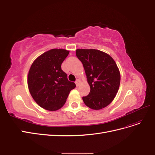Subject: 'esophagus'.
<instances>
[{"mask_svg": "<svg viewBox=\"0 0 155 155\" xmlns=\"http://www.w3.org/2000/svg\"><path fill=\"white\" fill-rule=\"evenodd\" d=\"M79 83H80V81H79V79H77V80L76 81V85L77 87L79 86Z\"/></svg>", "mask_w": 155, "mask_h": 155, "instance_id": "34e87169", "label": "esophagus"}]
</instances>
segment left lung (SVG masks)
<instances>
[{"label":"left lung","instance_id":"obj_1","mask_svg":"<svg viewBox=\"0 0 155 155\" xmlns=\"http://www.w3.org/2000/svg\"><path fill=\"white\" fill-rule=\"evenodd\" d=\"M91 87L88 95L83 97L85 104L92 109H103L114 100L120 84V73L110 56L95 49H77Z\"/></svg>","mask_w":155,"mask_h":155}]
</instances>
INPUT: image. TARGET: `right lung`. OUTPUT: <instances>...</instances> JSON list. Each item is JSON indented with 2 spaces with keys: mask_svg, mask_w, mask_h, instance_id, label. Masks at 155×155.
<instances>
[{
  "mask_svg": "<svg viewBox=\"0 0 155 155\" xmlns=\"http://www.w3.org/2000/svg\"><path fill=\"white\" fill-rule=\"evenodd\" d=\"M69 54L64 49H51L32 63L28 76V86L32 97L43 109L54 111L65 104L76 84L69 81L61 64Z\"/></svg>",
  "mask_w": 155,
  "mask_h": 155,
  "instance_id": "obj_1",
  "label": "right lung"
}]
</instances>
